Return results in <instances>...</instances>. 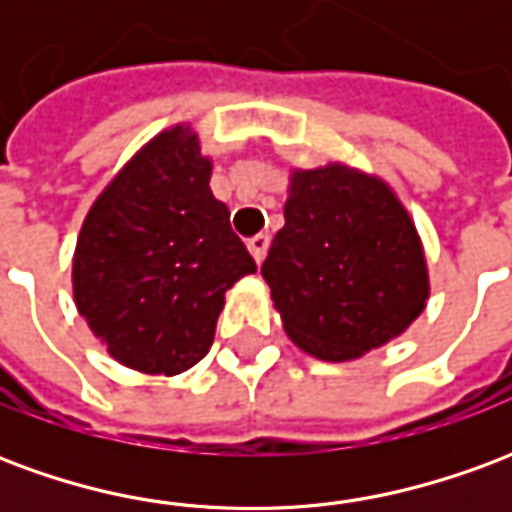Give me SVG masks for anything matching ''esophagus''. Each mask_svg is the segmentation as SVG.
<instances>
[{
  "label": "esophagus",
  "mask_w": 512,
  "mask_h": 512,
  "mask_svg": "<svg viewBox=\"0 0 512 512\" xmlns=\"http://www.w3.org/2000/svg\"><path fill=\"white\" fill-rule=\"evenodd\" d=\"M268 244H271V238H268L266 233H260L246 241V246H249V252H252V257H255L257 263H263V257H266L268 252Z\"/></svg>",
  "instance_id": "1"
}]
</instances>
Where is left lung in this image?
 I'll use <instances>...</instances> for the list:
<instances>
[{
  "label": "left lung",
  "mask_w": 512,
  "mask_h": 512,
  "mask_svg": "<svg viewBox=\"0 0 512 512\" xmlns=\"http://www.w3.org/2000/svg\"><path fill=\"white\" fill-rule=\"evenodd\" d=\"M260 271L290 340L326 362L406 332L430 290L406 208L384 180L343 164L293 172L285 227Z\"/></svg>",
  "instance_id": "left-lung-1"
}]
</instances>
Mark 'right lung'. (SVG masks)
I'll return each instance as SVG.
<instances>
[{"label": "right lung", "mask_w": 512, "mask_h": 512, "mask_svg": "<svg viewBox=\"0 0 512 512\" xmlns=\"http://www.w3.org/2000/svg\"><path fill=\"white\" fill-rule=\"evenodd\" d=\"M189 126L161 131L101 191L73 255V299L120 365L178 376L208 354L224 293L257 266L213 197Z\"/></svg>", "instance_id": "add662e5"}]
</instances>
